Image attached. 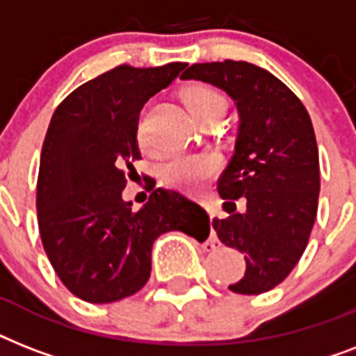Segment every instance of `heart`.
Instances as JSON below:
<instances>
[{
    "instance_id": "obj_1",
    "label": "heart",
    "mask_w": 356,
    "mask_h": 356,
    "mask_svg": "<svg viewBox=\"0 0 356 356\" xmlns=\"http://www.w3.org/2000/svg\"><path fill=\"white\" fill-rule=\"evenodd\" d=\"M184 102L190 113L197 120L203 114L223 113L225 111V97L211 86H192L184 92ZM138 144L144 151H147L142 133L138 134ZM216 172V161L211 156L203 155H173L161 168L162 183L173 188L194 190L201 183H205L212 173Z\"/></svg>"
}]
</instances>
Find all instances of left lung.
Listing matches in <instances>:
<instances>
[{
  "instance_id": "8db88e82",
  "label": "left lung",
  "mask_w": 356,
  "mask_h": 356,
  "mask_svg": "<svg viewBox=\"0 0 356 356\" xmlns=\"http://www.w3.org/2000/svg\"><path fill=\"white\" fill-rule=\"evenodd\" d=\"M181 79L218 86L236 105L234 155L218 192L225 211L243 197L246 212L214 218L212 227L225 245L245 253V275L229 290L268 292L298 264L314 227L320 156L309 113L275 75L243 60L192 64Z\"/></svg>"
}]
</instances>
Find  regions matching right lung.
I'll use <instances>...</instances> for the list:
<instances>
[{
	"label": "right lung",
	"instance_id": "right-lung-1",
	"mask_svg": "<svg viewBox=\"0 0 356 356\" xmlns=\"http://www.w3.org/2000/svg\"><path fill=\"white\" fill-rule=\"evenodd\" d=\"M184 66L122 64L75 88L53 113L36 183L38 229L53 270L83 301L114 303L138 292L162 233L211 231L207 212L179 192L153 190L136 212L122 197L140 159V111Z\"/></svg>",
	"mask_w": 356,
	"mask_h": 356
}]
</instances>
